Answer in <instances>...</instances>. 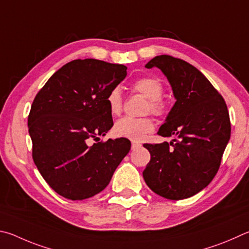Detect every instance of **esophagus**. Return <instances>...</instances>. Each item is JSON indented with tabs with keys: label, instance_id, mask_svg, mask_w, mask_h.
Here are the masks:
<instances>
[{
	"label": "esophagus",
	"instance_id": "esophagus-1",
	"mask_svg": "<svg viewBox=\"0 0 249 249\" xmlns=\"http://www.w3.org/2000/svg\"><path fill=\"white\" fill-rule=\"evenodd\" d=\"M141 146H142V144H141V143H139V142H134V141H132V143H131V147H132V150L139 149V147H141Z\"/></svg>",
	"mask_w": 249,
	"mask_h": 249
}]
</instances>
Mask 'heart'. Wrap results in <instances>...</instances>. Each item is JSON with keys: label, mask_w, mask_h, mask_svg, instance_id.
I'll list each match as a JSON object with an SVG mask.
<instances>
[{"label": "heart", "mask_w": 249, "mask_h": 249, "mask_svg": "<svg viewBox=\"0 0 249 249\" xmlns=\"http://www.w3.org/2000/svg\"><path fill=\"white\" fill-rule=\"evenodd\" d=\"M132 89L149 99L146 110L156 116H162L167 108L166 100L163 98V84L159 78L143 76L133 82ZM107 105L112 115H119L122 110V96L119 89H112L107 95ZM154 120L150 117L131 118L124 117L118 120L113 127L116 136L129 139L132 141H141L147 133L154 130Z\"/></svg>", "instance_id": "heart-1"}]
</instances>
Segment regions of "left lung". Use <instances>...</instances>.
I'll return each instance as SVG.
<instances>
[{"mask_svg": "<svg viewBox=\"0 0 249 249\" xmlns=\"http://www.w3.org/2000/svg\"><path fill=\"white\" fill-rule=\"evenodd\" d=\"M145 68H159L172 86L176 103L159 130L172 142L144 144L151 154L143 178L152 191L181 200L206 188L219 171L231 137L228 106L194 65L172 55H158Z\"/></svg>", "mask_w": 249, "mask_h": 249, "instance_id": "obj_1", "label": "left lung"}]
</instances>
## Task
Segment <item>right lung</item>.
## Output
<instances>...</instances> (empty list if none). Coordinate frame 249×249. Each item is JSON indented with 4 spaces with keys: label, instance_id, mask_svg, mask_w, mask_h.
I'll return each mask as SVG.
<instances>
[{
    "label": "right lung",
    "instance_id": "obj_1",
    "mask_svg": "<svg viewBox=\"0 0 249 249\" xmlns=\"http://www.w3.org/2000/svg\"><path fill=\"white\" fill-rule=\"evenodd\" d=\"M127 76V67L96 59L63 65L35 97L28 116L33 160L56 194L70 200L106 188L129 153L128 139L89 145L113 125L107 95Z\"/></svg>",
    "mask_w": 249,
    "mask_h": 249
}]
</instances>
